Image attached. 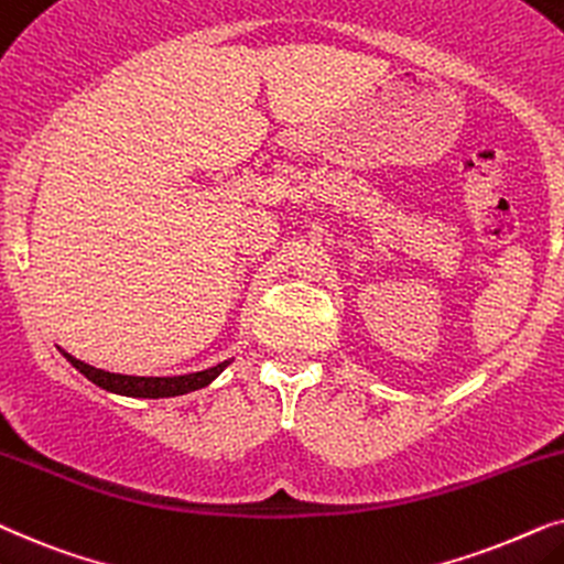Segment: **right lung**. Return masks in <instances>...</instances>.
Here are the masks:
<instances>
[{"instance_id":"obj_1","label":"right lung","mask_w":564,"mask_h":564,"mask_svg":"<svg viewBox=\"0 0 564 564\" xmlns=\"http://www.w3.org/2000/svg\"><path fill=\"white\" fill-rule=\"evenodd\" d=\"M62 352L74 369L85 373L93 384L102 387L105 392L123 394V397H144V400H160V397H177V394L195 392V389H204L231 364V360H224V364H216L212 369L183 373V377H126V373H110V371L95 369V366L85 364V360L69 356L66 350Z\"/></svg>"}]
</instances>
